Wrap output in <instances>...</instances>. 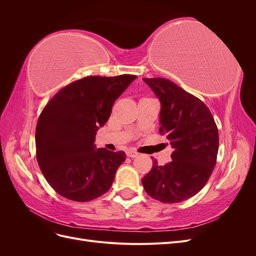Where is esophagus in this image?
Masks as SVG:
<instances>
[{"label":"esophagus","instance_id":"obj_1","mask_svg":"<svg viewBox=\"0 0 256 256\" xmlns=\"http://www.w3.org/2000/svg\"><path fill=\"white\" fill-rule=\"evenodd\" d=\"M126 154H127L128 157H130V158H136V156H138V154L136 152H134V150H128L126 152Z\"/></svg>","mask_w":256,"mask_h":256}]
</instances>
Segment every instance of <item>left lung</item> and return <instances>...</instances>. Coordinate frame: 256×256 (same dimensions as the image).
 I'll use <instances>...</instances> for the list:
<instances>
[{
    "instance_id": "obj_1",
    "label": "left lung",
    "mask_w": 256,
    "mask_h": 256,
    "mask_svg": "<svg viewBox=\"0 0 256 256\" xmlns=\"http://www.w3.org/2000/svg\"><path fill=\"white\" fill-rule=\"evenodd\" d=\"M161 102L159 132L173 147L172 161H154L142 178L147 194L162 203H180L198 193L210 177L219 148L212 112L198 97L164 78H144Z\"/></svg>"
}]
</instances>
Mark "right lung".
<instances>
[{
	"mask_svg": "<svg viewBox=\"0 0 256 256\" xmlns=\"http://www.w3.org/2000/svg\"><path fill=\"white\" fill-rule=\"evenodd\" d=\"M136 78L85 76L60 90L44 108L35 132L36 158L46 180L62 196L88 202L111 188L126 154L95 148L96 131Z\"/></svg>",
	"mask_w": 256,
	"mask_h": 256,
	"instance_id": "add662e5",
	"label": "right lung"
}]
</instances>
